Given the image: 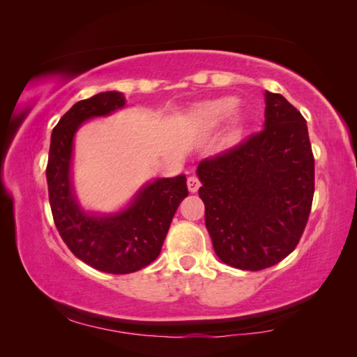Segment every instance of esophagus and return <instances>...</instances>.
<instances>
[{
    "label": "esophagus",
    "instance_id": "esophagus-1",
    "mask_svg": "<svg viewBox=\"0 0 357 357\" xmlns=\"http://www.w3.org/2000/svg\"><path fill=\"white\" fill-rule=\"evenodd\" d=\"M187 189H189V192H192V193L200 189V181H198L197 176H190L189 179H187Z\"/></svg>",
    "mask_w": 357,
    "mask_h": 357
}]
</instances>
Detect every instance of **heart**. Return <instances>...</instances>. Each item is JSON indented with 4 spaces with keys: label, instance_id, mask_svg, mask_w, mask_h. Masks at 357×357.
<instances>
[{
    "label": "heart",
    "instance_id": "obj_1",
    "mask_svg": "<svg viewBox=\"0 0 357 357\" xmlns=\"http://www.w3.org/2000/svg\"><path fill=\"white\" fill-rule=\"evenodd\" d=\"M236 98H217L197 104L190 110L189 124L197 130H209L227 121L236 112Z\"/></svg>",
    "mask_w": 357,
    "mask_h": 357
}]
</instances>
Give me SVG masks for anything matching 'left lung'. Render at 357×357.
Returning <instances> with one entry per match:
<instances>
[{
  "label": "left lung",
  "mask_w": 357,
  "mask_h": 357,
  "mask_svg": "<svg viewBox=\"0 0 357 357\" xmlns=\"http://www.w3.org/2000/svg\"><path fill=\"white\" fill-rule=\"evenodd\" d=\"M263 130L200 162L198 195L222 263L259 271L298 245L315 190V160L305 119L282 94L264 91Z\"/></svg>",
  "instance_id": "left-lung-1"
}]
</instances>
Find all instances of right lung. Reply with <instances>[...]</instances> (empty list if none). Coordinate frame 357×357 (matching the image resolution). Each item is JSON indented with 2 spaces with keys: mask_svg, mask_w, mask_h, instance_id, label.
<instances>
[{
  "mask_svg": "<svg viewBox=\"0 0 357 357\" xmlns=\"http://www.w3.org/2000/svg\"><path fill=\"white\" fill-rule=\"evenodd\" d=\"M126 108L119 91H105L77 102L52 132L47 165L48 198L53 220L66 245L82 261L108 274H129L159 257L179 203L189 195L185 174L144 183L129 203L98 213L82 206L72 167L78 129L89 119Z\"/></svg>",
  "mask_w": 357,
  "mask_h": 357,
  "instance_id": "obj_1",
  "label": "right lung"
}]
</instances>
